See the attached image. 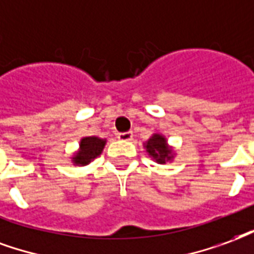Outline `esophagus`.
<instances>
[{"label":"esophagus","instance_id":"1","mask_svg":"<svg viewBox=\"0 0 254 254\" xmlns=\"http://www.w3.org/2000/svg\"><path fill=\"white\" fill-rule=\"evenodd\" d=\"M118 138L120 140H131L132 139V132L131 131H126V132H119Z\"/></svg>","mask_w":254,"mask_h":254}]
</instances>
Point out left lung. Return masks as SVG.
I'll return each mask as SVG.
<instances>
[{
    "mask_svg": "<svg viewBox=\"0 0 254 254\" xmlns=\"http://www.w3.org/2000/svg\"><path fill=\"white\" fill-rule=\"evenodd\" d=\"M146 149L149 151L150 155H153L157 162L160 164H165V161L170 160L172 155H170V149L166 146V140L164 136L161 135H154L151 136L147 143H146Z\"/></svg>",
    "mask_w": 254,
    "mask_h": 254,
    "instance_id": "left-lung-1",
    "label": "left lung"
}]
</instances>
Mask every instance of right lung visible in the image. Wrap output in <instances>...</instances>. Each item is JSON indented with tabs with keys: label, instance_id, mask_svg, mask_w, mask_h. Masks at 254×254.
<instances>
[{
	"label": "right lung",
	"instance_id": "add662e5",
	"mask_svg": "<svg viewBox=\"0 0 254 254\" xmlns=\"http://www.w3.org/2000/svg\"><path fill=\"white\" fill-rule=\"evenodd\" d=\"M104 145L105 140L100 139L97 136H86V138H84L81 140L79 151L73 158L74 164H79V165L89 164L93 158L101 154Z\"/></svg>",
	"mask_w": 254,
	"mask_h": 254
}]
</instances>
